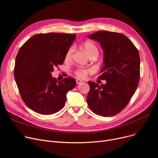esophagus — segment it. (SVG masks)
Returning a JSON list of instances; mask_svg holds the SVG:
<instances>
[{"label": "esophagus", "instance_id": "obj_1", "mask_svg": "<svg viewBox=\"0 0 158 158\" xmlns=\"http://www.w3.org/2000/svg\"><path fill=\"white\" fill-rule=\"evenodd\" d=\"M82 81H81V80H79V79H77L76 80V83H77V85H79V84H80V83H82Z\"/></svg>", "mask_w": 158, "mask_h": 158}]
</instances>
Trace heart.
<instances>
[{
  "label": "heart",
  "mask_w": 158,
  "mask_h": 158,
  "mask_svg": "<svg viewBox=\"0 0 158 158\" xmlns=\"http://www.w3.org/2000/svg\"><path fill=\"white\" fill-rule=\"evenodd\" d=\"M81 49L84 51L86 54L89 57V58H95L97 56L98 54V49L97 45L91 41H86L81 45ZM73 53V48L70 47L67 51H66L64 59L66 61H70L72 58ZM91 72L90 69H78L74 71V73L76 77L79 79H85L87 75Z\"/></svg>",
  "instance_id": "obj_1"
}]
</instances>
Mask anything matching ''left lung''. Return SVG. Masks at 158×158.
Instances as JSON below:
<instances>
[{
  "label": "left lung",
  "instance_id": "1",
  "mask_svg": "<svg viewBox=\"0 0 158 158\" xmlns=\"http://www.w3.org/2000/svg\"><path fill=\"white\" fill-rule=\"evenodd\" d=\"M100 42L104 51V63L98 77L106 84L99 86L88 81L86 101L90 110L103 117H111L122 111L138 86L140 59L138 49L121 33L97 31L88 36Z\"/></svg>",
  "mask_w": 158,
  "mask_h": 158
}]
</instances>
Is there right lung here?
<instances>
[{
  "instance_id": "right-lung-1",
  "label": "right lung",
  "mask_w": 158,
  "mask_h": 158,
  "mask_svg": "<svg viewBox=\"0 0 158 158\" xmlns=\"http://www.w3.org/2000/svg\"><path fill=\"white\" fill-rule=\"evenodd\" d=\"M76 38V35L64 33L38 34L19 49L14 77L23 101L32 110L52 114L64 107L66 95L76 86V80L66 77L57 81L51 73L63 63Z\"/></svg>"
}]
</instances>
